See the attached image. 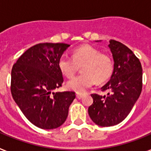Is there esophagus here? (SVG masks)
<instances>
[{
    "label": "esophagus",
    "mask_w": 151,
    "mask_h": 151,
    "mask_svg": "<svg viewBox=\"0 0 151 151\" xmlns=\"http://www.w3.org/2000/svg\"><path fill=\"white\" fill-rule=\"evenodd\" d=\"M76 97H77V98H78V99H81L83 97V94H81V93H77Z\"/></svg>",
    "instance_id": "1"
}]
</instances>
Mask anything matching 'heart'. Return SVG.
<instances>
[{"mask_svg":"<svg viewBox=\"0 0 151 151\" xmlns=\"http://www.w3.org/2000/svg\"><path fill=\"white\" fill-rule=\"evenodd\" d=\"M81 66V73L66 83L70 90L81 93L95 83L101 84L110 78L114 63L106 53L90 45H82L73 50L72 58L61 55L58 60L61 72L67 78H72Z\"/></svg>","mask_w":151,"mask_h":151,"instance_id":"obj_1","label":"heart"}]
</instances>
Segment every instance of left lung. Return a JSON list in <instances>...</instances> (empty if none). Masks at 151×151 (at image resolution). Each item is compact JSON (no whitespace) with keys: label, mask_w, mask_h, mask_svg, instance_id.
Listing matches in <instances>:
<instances>
[{"label":"left lung","mask_w":151,"mask_h":151,"mask_svg":"<svg viewBox=\"0 0 151 151\" xmlns=\"http://www.w3.org/2000/svg\"><path fill=\"white\" fill-rule=\"evenodd\" d=\"M108 46L114 61L111 78L101 87L102 91L108 92L104 96L91 94L93 102L88 109L92 121L100 127H112L123 121L142 88V69L139 59L119 41L110 40Z\"/></svg>","instance_id":"1"}]
</instances>
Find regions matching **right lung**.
Instances as JSON below:
<instances>
[{
    "label": "right lung",
    "mask_w": 151,
    "mask_h": 151,
    "mask_svg": "<svg viewBox=\"0 0 151 151\" xmlns=\"http://www.w3.org/2000/svg\"><path fill=\"white\" fill-rule=\"evenodd\" d=\"M70 45L40 43L22 54L11 72V93L28 120L44 129L58 128L66 120L75 98L72 91L53 92L63 76L58 60Z\"/></svg>",
    "instance_id": "obj_1"
}]
</instances>
